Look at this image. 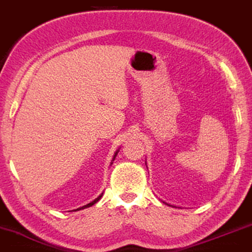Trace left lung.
<instances>
[{
    "mask_svg": "<svg viewBox=\"0 0 252 252\" xmlns=\"http://www.w3.org/2000/svg\"><path fill=\"white\" fill-rule=\"evenodd\" d=\"M163 203H166V202H163ZM166 204H168V203H166ZM168 206H169V204H168Z\"/></svg>",
    "mask_w": 252,
    "mask_h": 252,
    "instance_id": "8db88e82",
    "label": "left lung"
}]
</instances>
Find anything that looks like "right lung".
Listing matches in <instances>:
<instances>
[{
	"label": "right lung",
	"instance_id": "add662e5",
	"mask_svg": "<svg viewBox=\"0 0 252 252\" xmlns=\"http://www.w3.org/2000/svg\"><path fill=\"white\" fill-rule=\"evenodd\" d=\"M118 152H119V151H117V152H116V154H114V157H113V160H114V159H116V157H117ZM101 196H102V194H101V195H99V196H98L97 198H95V200H94V201H92V202H91V203L86 204V206H84V207H82V208H78V209H77V210H80V209H84V208H89V207H91V206H93V204H94V203H97V202H98L99 200H100V198H101Z\"/></svg>",
	"mask_w": 252,
	"mask_h": 252
}]
</instances>
